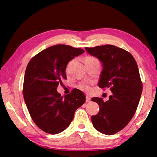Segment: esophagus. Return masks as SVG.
Returning a JSON list of instances; mask_svg holds the SVG:
<instances>
[{"mask_svg":"<svg viewBox=\"0 0 157 157\" xmlns=\"http://www.w3.org/2000/svg\"><path fill=\"white\" fill-rule=\"evenodd\" d=\"M90 100H91L90 97V96H86V102H90Z\"/></svg>","mask_w":157,"mask_h":157,"instance_id":"1","label":"esophagus"}]
</instances>
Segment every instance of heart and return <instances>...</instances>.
Returning a JSON list of instances; mask_svg holds the SVG:
<instances>
[{
    "label": "heart",
    "instance_id": "1",
    "mask_svg": "<svg viewBox=\"0 0 157 157\" xmlns=\"http://www.w3.org/2000/svg\"><path fill=\"white\" fill-rule=\"evenodd\" d=\"M94 59H96L92 57H87L85 58V63L86 61L94 60ZM80 87H81L82 90L86 91H89L91 89L90 85L87 83V82H83V83H81V85H80Z\"/></svg>",
    "mask_w": 157,
    "mask_h": 157
}]
</instances>
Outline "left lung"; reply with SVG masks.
<instances>
[{"mask_svg": "<svg viewBox=\"0 0 157 157\" xmlns=\"http://www.w3.org/2000/svg\"><path fill=\"white\" fill-rule=\"evenodd\" d=\"M102 63L98 86L110 88L112 95L104 102L102 98L91 100L100 106L98 113L91 116L98 131L107 135L117 133L128 124L137 110L142 92L137 62L131 53L113 45L85 48Z\"/></svg>", "mask_w": 157, "mask_h": 157, "instance_id": "1", "label": "left lung"}]
</instances>
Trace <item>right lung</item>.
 <instances>
[{"mask_svg": "<svg viewBox=\"0 0 157 157\" xmlns=\"http://www.w3.org/2000/svg\"><path fill=\"white\" fill-rule=\"evenodd\" d=\"M83 52L81 48L58 44L38 53L27 65L24 98L32 120L47 133L55 135L66 129L76 109L85 102V94L78 89L63 97L57 91L67 78L68 62Z\"/></svg>", "mask_w": 157, "mask_h": 157, "instance_id": "1", "label": "right lung"}]
</instances>
